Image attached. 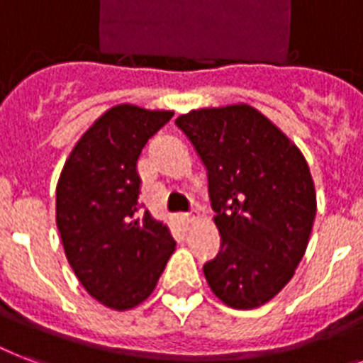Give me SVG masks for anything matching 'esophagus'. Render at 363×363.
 <instances>
[{
  "label": "esophagus",
  "mask_w": 363,
  "mask_h": 363,
  "mask_svg": "<svg viewBox=\"0 0 363 363\" xmlns=\"http://www.w3.org/2000/svg\"><path fill=\"white\" fill-rule=\"evenodd\" d=\"M182 218H184L188 224H192L194 220H198V218H199V213H198V211H190V213H186V215H182Z\"/></svg>",
  "instance_id": "34e87169"
}]
</instances>
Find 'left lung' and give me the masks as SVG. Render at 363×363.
<instances>
[{
    "label": "left lung",
    "mask_w": 363,
    "mask_h": 363,
    "mask_svg": "<svg viewBox=\"0 0 363 363\" xmlns=\"http://www.w3.org/2000/svg\"><path fill=\"white\" fill-rule=\"evenodd\" d=\"M175 124L209 179L220 250L203 265L216 298L254 309L294 277L316 215L315 182L299 148L250 105L198 109Z\"/></svg>",
    "instance_id": "8db88e82"
}]
</instances>
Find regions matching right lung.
<instances>
[{
    "label": "right lung",
    "instance_id": "obj_1",
    "mask_svg": "<svg viewBox=\"0 0 363 363\" xmlns=\"http://www.w3.org/2000/svg\"><path fill=\"white\" fill-rule=\"evenodd\" d=\"M171 111L116 105L94 122L65 162L56 186V224L67 262L90 296L128 311L156 288L175 239L139 213L137 160Z\"/></svg>",
    "mask_w": 363,
    "mask_h": 363
}]
</instances>
